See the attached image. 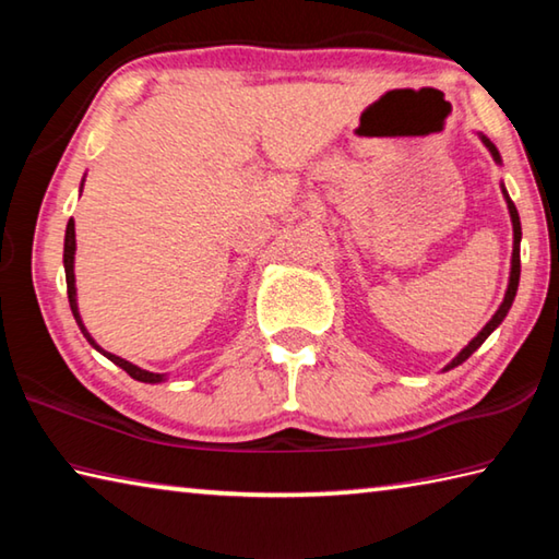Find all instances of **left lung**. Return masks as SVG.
<instances>
[{"label":"left lung","mask_w":559,"mask_h":559,"mask_svg":"<svg viewBox=\"0 0 559 559\" xmlns=\"http://www.w3.org/2000/svg\"><path fill=\"white\" fill-rule=\"evenodd\" d=\"M478 138H480V143H484L486 147H488V153H490V157L496 159V165H503V159H500V153H498V147L490 143V140L484 135V132H478ZM500 192H503V200H506V204H508V214H510V224H513V257H510V276H508V288H506V296H503V302H500L498 306V310H496V316L488 320V323L480 328V333L471 340V343L461 349V353L451 359V362L443 367V372L447 370H453V367H459L461 362H466V359L476 353V349L486 343L488 340V335L493 333V330L503 323L506 320V316H508V310H510V306H513V300H515V293H518V283H520V239H523V231H520V216H518V210H515V204H513V200H510V194H508V189H506V185L500 182Z\"/></svg>","instance_id":"left-lung-1"}]
</instances>
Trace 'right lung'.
I'll use <instances>...</instances> for the list:
<instances>
[{
  "instance_id": "obj_1",
  "label": "right lung",
  "mask_w": 559,
  "mask_h": 559,
  "mask_svg": "<svg viewBox=\"0 0 559 559\" xmlns=\"http://www.w3.org/2000/svg\"><path fill=\"white\" fill-rule=\"evenodd\" d=\"M83 182H86V177L81 179V189H83ZM73 263H75V224H73V219H69V224H66V239H63V271H66V288H69L71 313H73V318H75V323H79L83 337L88 340L93 349H98V353H100L103 357H108L112 365H118L120 370H126V372L132 377V380L145 382V384H159V382H165L167 374L147 372V370H143V367L128 362V359H122V357H118V355L108 353V349H103V347L96 343V340H93V335L88 333V328L83 325V318H81V313H79V296H75V273H73Z\"/></svg>"
}]
</instances>
